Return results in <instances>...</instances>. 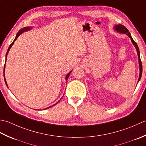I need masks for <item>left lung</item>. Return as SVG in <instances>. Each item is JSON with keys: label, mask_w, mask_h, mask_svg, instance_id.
Here are the masks:
<instances>
[{"label": "left lung", "mask_w": 146, "mask_h": 146, "mask_svg": "<svg viewBox=\"0 0 146 146\" xmlns=\"http://www.w3.org/2000/svg\"><path fill=\"white\" fill-rule=\"evenodd\" d=\"M114 30L115 31H117L119 33H122V34H126L128 36H129L130 40L132 41V44L134 45L135 48H136L137 50V55H138V59H139V70H140V73H139V79H138V82L140 81V79L141 78V76H142V62L141 60V58H140V52H139V47L137 46V44L136 43L135 41L133 40V38H132V36L130 35V32L129 31V30L125 27L124 26L121 25H115L114 26Z\"/></svg>", "instance_id": "8db88e82"}]
</instances>
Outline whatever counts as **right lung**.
Segmentation results:
<instances>
[{"label": "right lung", "mask_w": 146, "mask_h": 146, "mask_svg": "<svg viewBox=\"0 0 146 146\" xmlns=\"http://www.w3.org/2000/svg\"><path fill=\"white\" fill-rule=\"evenodd\" d=\"M32 28L31 27H25V28H22V29H21L19 31V32L17 33V35H16V38H15V39H14V40L13 41V42L11 44H10V46H9V48H8V50H7V53H6V55H5V65H4V81H5V84H6V86H7V82H6V80H5V74H4V71H5V63H6V60H7V54H8V53H9V50L11 49V48L12 47V46L13 45V44H14V41H16V40H17V38L19 37V35H21L22 33H23L24 32H25V31H29V30H30V29H31ZM71 72H72V70L70 71V72H69L68 73L67 75H66V76H65V81H67V79L69 78V76H70V73H71ZM7 88H8V86H7ZM62 99V98H61ZM60 99V100H61ZM60 100L58 101V102L56 103V104H55V105H52V106H49V107H48V108H45V110L46 109H48V108H51V107H52V106H53L54 105H56V104H57L59 102H60Z\"/></svg>", "instance_id": "right-lung-1"}]
</instances>
